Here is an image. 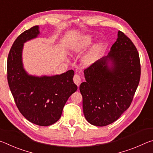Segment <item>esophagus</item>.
<instances>
[{
	"mask_svg": "<svg viewBox=\"0 0 153 153\" xmlns=\"http://www.w3.org/2000/svg\"><path fill=\"white\" fill-rule=\"evenodd\" d=\"M74 82L75 84H76L77 86H79L80 84H81L82 79H81V77H80L79 75L78 74H75L74 76Z\"/></svg>",
	"mask_w": 153,
	"mask_h": 153,
	"instance_id": "obj_1",
	"label": "esophagus"
}]
</instances>
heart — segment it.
<instances>
[{"instance_id": "heart-1", "label": "heart", "mask_w": 153, "mask_h": 153, "mask_svg": "<svg viewBox=\"0 0 153 153\" xmlns=\"http://www.w3.org/2000/svg\"><path fill=\"white\" fill-rule=\"evenodd\" d=\"M92 42V38L90 36H86L83 38V40L80 42L78 45L76 46L75 49L76 51H79L81 49L86 47L88 45L91 44ZM100 48L101 46L100 45H96L94 46V48L92 49V51L88 53L87 55L83 58L82 62L83 63L86 65H90L94 62L97 60L98 56V54L100 53Z\"/></svg>"}]
</instances>
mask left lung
I'll return each instance as SVG.
<instances>
[{
    "mask_svg": "<svg viewBox=\"0 0 153 153\" xmlns=\"http://www.w3.org/2000/svg\"><path fill=\"white\" fill-rule=\"evenodd\" d=\"M84 73L86 82L80 84L79 91L85 118L92 125L107 126L117 120L132 101L140 79L138 52L128 36L119 31L108 55Z\"/></svg>",
    "mask_w": 153,
    "mask_h": 153,
    "instance_id": "obj_1",
    "label": "left lung"
}]
</instances>
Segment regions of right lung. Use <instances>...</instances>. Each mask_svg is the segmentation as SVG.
Returning <instances> with one entry per match:
<instances>
[{"instance_id": "right-lung-1", "label": "right lung", "mask_w": 153, "mask_h": 153, "mask_svg": "<svg viewBox=\"0 0 153 153\" xmlns=\"http://www.w3.org/2000/svg\"><path fill=\"white\" fill-rule=\"evenodd\" d=\"M39 26L31 27L18 36L7 59V79L15 104L25 118L34 124L48 126L60 119L69 97L77 89L74 71L53 76L28 74L22 63L24 44L38 37Z\"/></svg>"}]
</instances>
